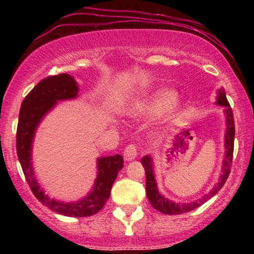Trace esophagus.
<instances>
[{
	"instance_id": "1",
	"label": "esophagus",
	"mask_w": 254,
	"mask_h": 254,
	"mask_svg": "<svg viewBox=\"0 0 254 254\" xmlns=\"http://www.w3.org/2000/svg\"><path fill=\"white\" fill-rule=\"evenodd\" d=\"M137 155V147L135 144H129L124 149V159L127 161H131L133 160Z\"/></svg>"
}]
</instances>
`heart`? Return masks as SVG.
I'll list each match as a JSON object with an SVG mask.
<instances>
[{
  "instance_id": "obj_1",
  "label": "heart",
  "mask_w": 254,
  "mask_h": 254,
  "mask_svg": "<svg viewBox=\"0 0 254 254\" xmlns=\"http://www.w3.org/2000/svg\"><path fill=\"white\" fill-rule=\"evenodd\" d=\"M164 115L166 123H173L180 112V104L177 93L172 89H159L147 97L136 106V116L154 117L159 113Z\"/></svg>"
}]
</instances>
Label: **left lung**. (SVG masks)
I'll use <instances>...</instances> for the list:
<instances>
[{"label":"left lung","mask_w":254,"mask_h":254,"mask_svg":"<svg viewBox=\"0 0 254 254\" xmlns=\"http://www.w3.org/2000/svg\"><path fill=\"white\" fill-rule=\"evenodd\" d=\"M216 104L220 106L224 107V116H226V135H224V160L222 164V172H221L220 179L218 183L212 188V190L208 194H204L200 199L196 200L192 203H174L172 200H168L162 194H160L159 190L156 186V180L154 177V168L153 161L149 155H145L142 157V165H143L145 171V191H147V197L149 199L154 209L159 210L160 212H164L167 215H179L184 212H189L191 210L198 208L205 203L206 200L214 197L218 191L222 189V186L226 183L227 178L230 173V168H232V160H233V151H234V136H235V125H234V117H233L232 107L226 98V93L224 89L218 90Z\"/></svg>","instance_id":"8db88e82"}]
</instances>
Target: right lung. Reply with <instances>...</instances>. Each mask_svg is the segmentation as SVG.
Masks as SVG:
<instances>
[{
    "label": "right lung",
    "mask_w": 254,
    "mask_h": 254,
    "mask_svg": "<svg viewBox=\"0 0 254 254\" xmlns=\"http://www.w3.org/2000/svg\"><path fill=\"white\" fill-rule=\"evenodd\" d=\"M77 93L76 81L68 74L55 75L40 81L21 104L16 130V153L26 180L40 203L64 216L86 217L100 211L110 198L111 188L118 176V172L123 168V157L119 154L99 157L98 176L93 190L82 199L69 203L51 199L45 194L34 177L31 162L32 143L40 121L49 111L56 106L57 101L76 98Z\"/></svg>",
    "instance_id": "1"
}]
</instances>
